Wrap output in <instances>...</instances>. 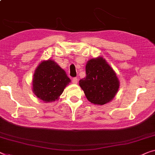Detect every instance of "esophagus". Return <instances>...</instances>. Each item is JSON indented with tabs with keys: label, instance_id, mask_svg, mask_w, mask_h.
I'll use <instances>...</instances> for the list:
<instances>
[{
	"label": "esophagus",
	"instance_id": "esophagus-1",
	"mask_svg": "<svg viewBox=\"0 0 155 155\" xmlns=\"http://www.w3.org/2000/svg\"><path fill=\"white\" fill-rule=\"evenodd\" d=\"M72 82H73V84H78V78H73V80H72Z\"/></svg>",
	"mask_w": 155,
	"mask_h": 155
}]
</instances>
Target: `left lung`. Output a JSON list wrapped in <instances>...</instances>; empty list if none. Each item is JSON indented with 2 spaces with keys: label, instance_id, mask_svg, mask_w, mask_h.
<instances>
[{
  "label": "left lung",
  "instance_id": "1",
  "mask_svg": "<svg viewBox=\"0 0 155 155\" xmlns=\"http://www.w3.org/2000/svg\"><path fill=\"white\" fill-rule=\"evenodd\" d=\"M86 77L79 84L91 104L103 105L110 102L120 88V80L113 68L102 57L87 62Z\"/></svg>",
  "mask_w": 155,
  "mask_h": 155
}]
</instances>
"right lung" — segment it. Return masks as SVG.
Here are the masks:
<instances>
[{"label":"right lung","instance_id":"add662e5","mask_svg":"<svg viewBox=\"0 0 155 155\" xmlns=\"http://www.w3.org/2000/svg\"><path fill=\"white\" fill-rule=\"evenodd\" d=\"M71 82L65 71L54 61L44 60L33 74L32 89L35 95L45 103L54 102Z\"/></svg>","mask_w":155,"mask_h":155}]
</instances>
